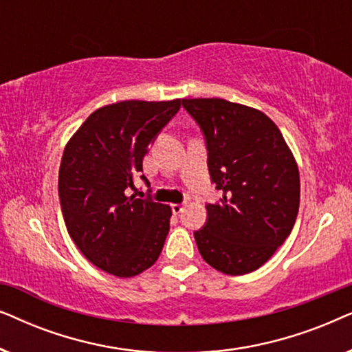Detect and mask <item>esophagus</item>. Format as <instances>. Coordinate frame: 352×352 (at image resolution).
I'll return each mask as SVG.
<instances>
[{
  "label": "esophagus",
  "instance_id": "34e87169",
  "mask_svg": "<svg viewBox=\"0 0 352 352\" xmlns=\"http://www.w3.org/2000/svg\"><path fill=\"white\" fill-rule=\"evenodd\" d=\"M171 208H173V213L179 214L181 211L184 210V204H175V205H171Z\"/></svg>",
  "mask_w": 352,
  "mask_h": 352
}]
</instances>
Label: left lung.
Returning a JSON list of instances; mask_svg holds the SVG:
<instances>
[{
    "mask_svg": "<svg viewBox=\"0 0 352 352\" xmlns=\"http://www.w3.org/2000/svg\"><path fill=\"white\" fill-rule=\"evenodd\" d=\"M204 129L208 168L221 204L206 205L197 230L201 258L216 271L243 276L285 242L300 208V170L277 124L261 110L219 98L182 99Z\"/></svg>",
    "mask_w": 352,
    "mask_h": 352,
    "instance_id": "1",
    "label": "left lung"
}]
</instances>
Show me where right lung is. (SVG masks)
Returning <instances> with one entry per match:
<instances>
[{
    "label": "right lung",
    "instance_id": "add662e5",
    "mask_svg": "<svg viewBox=\"0 0 352 352\" xmlns=\"http://www.w3.org/2000/svg\"><path fill=\"white\" fill-rule=\"evenodd\" d=\"M179 107L181 99L104 105L64 148L59 197L67 230L89 263L115 277L139 276L162 253L171 206L126 190L142 171L147 147Z\"/></svg>",
    "mask_w": 352,
    "mask_h": 352
}]
</instances>
